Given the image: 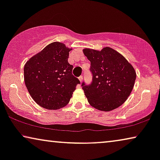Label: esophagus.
Listing matches in <instances>:
<instances>
[{
  "label": "esophagus",
  "instance_id": "34e87169",
  "mask_svg": "<svg viewBox=\"0 0 160 160\" xmlns=\"http://www.w3.org/2000/svg\"><path fill=\"white\" fill-rule=\"evenodd\" d=\"M78 79H79V81H80V82H82V81H83V76H79V78H78Z\"/></svg>",
  "mask_w": 160,
  "mask_h": 160
}]
</instances>
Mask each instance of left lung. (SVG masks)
<instances>
[{
	"instance_id": "obj_1",
	"label": "left lung",
	"mask_w": 160,
	"mask_h": 160,
	"mask_svg": "<svg viewBox=\"0 0 160 160\" xmlns=\"http://www.w3.org/2000/svg\"><path fill=\"white\" fill-rule=\"evenodd\" d=\"M90 61L92 82L82 83L89 103L98 110L110 111L124 103L134 87L136 73L124 56L110 47L100 51L83 49Z\"/></svg>"
}]
</instances>
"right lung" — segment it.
<instances>
[{
  "label": "right lung",
  "instance_id": "add662e5",
  "mask_svg": "<svg viewBox=\"0 0 160 160\" xmlns=\"http://www.w3.org/2000/svg\"><path fill=\"white\" fill-rule=\"evenodd\" d=\"M68 48L53 42L27 61L24 66L25 86L34 101L43 108L57 110L66 106L79 80L68 62Z\"/></svg>",
  "mask_w": 160,
  "mask_h": 160
}]
</instances>
